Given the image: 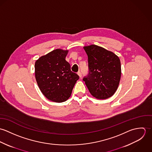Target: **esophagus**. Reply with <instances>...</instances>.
<instances>
[{
  "label": "esophagus",
  "mask_w": 152,
  "mask_h": 152,
  "mask_svg": "<svg viewBox=\"0 0 152 152\" xmlns=\"http://www.w3.org/2000/svg\"><path fill=\"white\" fill-rule=\"evenodd\" d=\"M77 74L79 75L80 78H81V77H82V74H81V72L80 71H78V72H77Z\"/></svg>",
  "instance_id": "obj_1"
}]
</instances>
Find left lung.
<instances>
[{
    "mask_svg": "<svg viewBox=\"0 0 152 152\" xmlns=\"http://www.w3.org/2000/svg\"><path fill=\"white\" fill-rule=\"evenodd\" d=\"M84 49L88 56L89 74L83 80L94 97L107 99L115 94L119 84L120 59L113 52L96 45L84 46Z\"/></svg>",
    "mask_w": 152,
    "mask_h": 152,
    "instance_id": "8db88e82",
    "label": "left lung"
}]
</instances>
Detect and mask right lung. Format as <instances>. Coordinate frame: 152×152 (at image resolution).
Returning <instances> with one entry per match:
<instances>
[{"label":"right lung","mask_w":152,"mask_h":152,"mask_svg":"<svg viewBox=\"0 0 152 152\" xmlns=\"http://www.w3.org/2000/svg\"><path fill=\"white\" fill-rule=\"evenodd\" d=\"M68 50L56 49L40 57L35 63V77L40 91L49 100L66 101L79 76L71 71L65 60Z\"/></svg>","instance_id":"right-lung-1"}]
</instances>
